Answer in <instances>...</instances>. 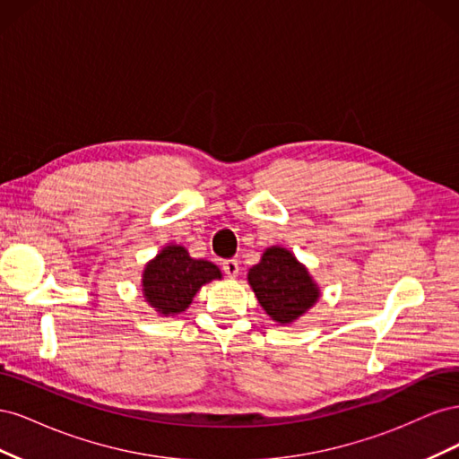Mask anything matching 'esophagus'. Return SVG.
I'll return each instance as SVG.
<instances>
[{
    "instance_id": "obj_1",
    "label": "esophagus",
    "mask_w": 459,
    "mask_h": 459,
    "mask_svg": "<svg viewBox=\"0 0 459 459\" xmlns=\"http://www.w3.org/2000/svg\"><path fill=\"white\" fill-rule=\"evenodd\" d=\"M221 270H224V273L230 277V280H235V277H238V273H239V262L233 260V258L224 260V262H221Z\"/></svg>"
}]
</instances>
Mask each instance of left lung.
<instances>
[{"label": "left lung", "mask_w": 459, "mask_h": 459, "mask_svg": "<svg viewBox=\"0 0 459 459\" xmlns=\"http://www.w3.org/2000/svg\"><path fill=\"white\" fill-rule=\"evenodd\" d=\"M248 285L253 287L260 307L281 325L293 324L319 299V287L307 266L283 247L264 251L256 266L248 270Z\"/></svg>", "instance_id": "8db88e82"}]
</instances>
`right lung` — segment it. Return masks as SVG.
Listing matches in <instances>:
<instances>
[{
  "instance_id": "1",
  "label": "right lung",
  "mask_w": 459,
  "mask_h": 459,
  "mask_svg": "<svg viewBox=\"0 0 459 459\" xmlns=\"http://www.w3.org/2000/svg\"><path fill=\"white\" fill-rule=\"evenodd\" d=\"M220 277L216 264L191 258L182 245H166L143 270V297L162 316L182 314L203 285Z\"/></svg>"
}]
</instances>
